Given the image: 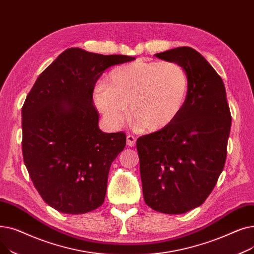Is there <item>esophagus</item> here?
<instances>
[{
	"label": "esophagus",
	"mask_w": 254,
	"mask_h": 254,
	"mask_svg": "<svg viewBox=\"0 0 254 254\" xmlns=\"http://www.w3.org/2000/svg\"><path fill=\"white\" fill-rule=\"evenodd\" d=\"M136 141H137V139L134 136L128 135L127 137V144L129 146V147H134V146L136 145Z\"/></svg>",
	"instance_id": "1"
}]
</instances>
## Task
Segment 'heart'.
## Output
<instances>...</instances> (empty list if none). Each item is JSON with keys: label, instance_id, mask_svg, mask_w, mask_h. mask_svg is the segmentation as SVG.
I'll return each instance as SVG.
<instances>
[{"label": "heart", "instance_id": "heart-1", "mask_svg": "<svg viewBox=\"0 0 254 254\" xmlns=\"http://www.w3.org/2000/svg\"><path fill=\"white\" fill-rule=\"evenodd\" d=\"M190 79L173 62H136L115 68L107 83L95 91L98 108L113 125L127 117V107L135 127L146 132L170 126L184 108Z\"/></svg>", "mask_w": 254, "mask_h": 254}]
</instances>
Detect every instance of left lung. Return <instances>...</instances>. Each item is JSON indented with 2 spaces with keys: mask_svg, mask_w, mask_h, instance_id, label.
<instances>
[{
  "mask_svg": "<svg viewBox=\"0 0 254 254\" xmlns=\"http://www.w3.org/2000/svg\"><path fill=\"white\" fill-rule=\"evenodd\" d=\"M182 65L190 79L184 108L167 127L140 137L144 201L165 214L201 206L224 168L232 115L221 77L190 47L154 55Z\"/></svg>",
  "mask_w": 254,
  "mask_h": 254,
  "instance_id": "8db88e82",
  "label": "left lung"
}]
</instances>
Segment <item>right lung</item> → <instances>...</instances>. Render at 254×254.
<instances>
[{
    "instance_id": "add662e5",
    "label": "right lung",
    "mask_w": 254,
    "mask_h": 254,
    "mask_svg": "<svg viewBox=\"0 0 254 254\" xmlns=\"http://www.w3.org/2000/svg\"><path fill=\"white\" fill-rule=\"evenodd\" d=\"M135 58L69 48L40 74L21 109L22 154L39 194L64 214L102 206L125 132H104L92 102L95 85L114 64Z\"/></svg>"
}]
</instances>
